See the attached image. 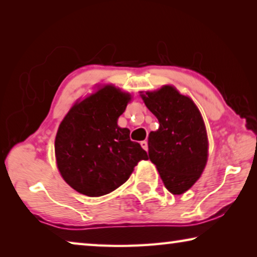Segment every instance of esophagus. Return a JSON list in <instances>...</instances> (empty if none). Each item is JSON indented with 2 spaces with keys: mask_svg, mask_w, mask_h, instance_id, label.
I'll use <instances>...</instances> for the list:
<instances>
[{
  "mask_svg": "<svg viewBox=\"0 0 257 257\" xmlns=\"http://www.w3.org/2000/svg\"><path fill=\"white\" fill-rule=\"evenodd\" d=\"M141 145H142V147H143V149H144L145 151L149 150V145H147V141H143V142H141Z\"/></svg>",
  "mask_w": 257,
  "mask_h": 257,
  "instance_id": "34e87169",
  "label": "esophagus"
}]
</instances>
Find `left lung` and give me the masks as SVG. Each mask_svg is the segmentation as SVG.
<instances>
[{"label":"left lung","mask_w":257,"mask_h":257,"mask_svg":"<svg viewBox=\"0 0 257 257\" xmlns=\"http://www.w3.org/2000/svg\"><path fill=\"white\" fill-rule=\"evenodd\" d=\"M160 127L149 135L150 160L173 195L186 193L201 178L208 159L205 122L196 104L173 85L139 92Z\"/></svg>","instance_id":"8db88e82"}]
</instances>
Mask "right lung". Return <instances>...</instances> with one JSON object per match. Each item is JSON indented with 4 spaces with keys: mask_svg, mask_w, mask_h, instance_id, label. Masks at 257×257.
<instances>
[{
    "mask_svg": "<svg viewBox=\"0 0 257 257\" xmlns=\"http://www.w3.org/2000/svg\"><path fill=\"white\" fill-rule=\"evenodd\" d=\"M132 95L112 84L78 99L56 133V167L63 180L89 197L110 194L129 179L146 152L118 125Z\"/></svg>",
    "mask_w": 257,
    "mask_h": 257,
    "instance_id": "1",
    "label": "right lung"
}]
</instances>
